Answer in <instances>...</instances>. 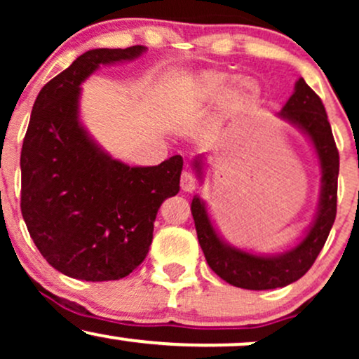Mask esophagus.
Segmentation results:
<instances>
[{"label": "esophagus", "instance_id": "esophagus-1", "mask_svg": "<svg viewBox=\"0 0 359 359\" xmlns=\"http://www.w3.org/2000/svg\"><path fill=\"white\" fill-rule=\"evenodd\" d=\"M180 187H182L184 192H192L196 189V177L191 172L184 170L182 175H180Z\"/></svg>", "mask_w": 359, "mask_h": 359}]
</instances>
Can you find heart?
I'll return each instance as SVG.
<instances>
[{"instance_id":"1","label":"heart","mask_w":359,"mask_h":359,"mask_svg":"<svg viewBox=\"0 0 359 359\" xmlns=\"http://www.w3.org/2000/svg\"><path fill=\"white\" fill-rule=\"evenodd\" d=\"M199 93L204 100L216 101L221 97V106L228 111L246 108L257 97V86L250 79H233L222 72H208L201 77Z\"/></svg>"}]
</instances>
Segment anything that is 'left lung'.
I'll return each instance as SVG.
<instances>
[{
  "label": "left lung",
  "instance_id": "1",
  "mask_svg": "<svg viewBox=\"0 0 359 359\" xmlns=\"http://www.w3.org/2000/svg\"><path fill=\"white\" fill-rule=\"evenodd\" d=\"M282 119L297 126L311 138L320 165V196L316 219L306 236L294 248L278 255H253L228 245L217 234L209 217L205 203L194 196L191 211L196 222L197 240L208 259V265L222 280L234 287L248 290H269L285 287L307 273L323 250L329 231L336 219L337 175H339V154L332 137L323 101L300 77L295 82L294 94L288 97L282 111ZM197 177L203 180V158L194 160Z\"/></svg>",
  "mask_w": 359,
  "mask_h": 359
}]
</instances>
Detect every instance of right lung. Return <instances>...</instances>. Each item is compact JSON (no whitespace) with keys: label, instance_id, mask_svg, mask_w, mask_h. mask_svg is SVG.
Here are the masks:
<instances>
[{"label":"right lung","instance_id":"right-lung-1","mask_svg":"<svg viewBox=\"0 0 359 359\" xmlns=\"http://www.w3.org/2000/svg\"><path fill=\"white\" fill-rule=\"evenodd\" d=\"M147 50L94 48L43 86L23 140L22 214L42 257L60 273L86 282L130 275L148 253L154 222L179 192L180 155L155 167L114 160L79 121L81 84L100 65Z\"/></svg>","mask_w":359,"mask_h":359}]
</instances>
